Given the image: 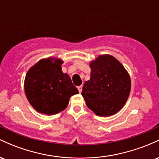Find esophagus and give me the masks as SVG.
<instances>
[{"mask_svg":"<svg viewBox=\"0 0 159 159\" xmlns=\"http://www.w3.org/2000/svg\"><path fill=\"white\" fill-rule=\"evenodd\" d=\"M78 91H79L80 93H81V91H82V86H78Z\"/></svg>","mask_w":159,"mask_h":159,"instance_id":"esophagus-1","label":"esophagus"}]
</instances>
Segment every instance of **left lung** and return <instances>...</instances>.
I'll use <instances>...</instances> for the list:
<instances>
[{"label":"left lung","instance_id":"obj_1","mask_svg":"<svg viewBox=\"0 0 159 159\" xmlns=\"http://www.w3.org/2000/svg\"><path fill=\"white\" fill-rule=\"evenodd\" d=\"M90 79L84 84L81 95L87 106L98 116L117 113L126 102L131 90L130 76L116 58L99 55L90 64Z\"/></svg>","mask_w":159,"mask_h":159}]
</instances>
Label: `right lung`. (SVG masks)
Here are the masks:
<instances>
[{
    "label": "right lung",
    "instance_id": "add662e5",
    "mask_svg": "<svg viewBox=\"0 0 159 159\" xmlns=\"http://www.w3.org/2000/svg\"><path fill=\"white\" fill-rule=\"evenodd\" d=\"M63 63L58 58L40 60L27 72L25 95L33 107L41 114L61 112L67 107L69 98L78 93L69 75L62 72Z\"/></svg>",
    "mask_w": 159,
    "mask_h": 159
}]
</instances>
